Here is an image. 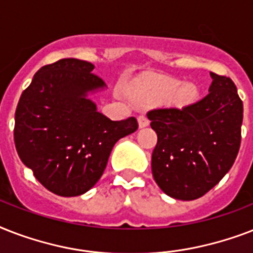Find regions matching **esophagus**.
Returning a JSON list of instances; mask_svg holds the SVG:
<instances>
[{"mask_svg": "<svg viewBox=\"0 0 253 253\" xmlns=\"http://www.w3.org/2000/svg\"><path fill=\"white\" fill-rule=\"evenodd\" d=\"M138 122H139V127L142 128V127H146L150 125V121L147 118L146 115H139L138 117Z\"/></svg>", "mask_w": 253, "mask_h": 253, "instance_id": "34e87169", "label": "esophagus"}]
</instances>
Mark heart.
<instances>
[{"label": "heart", "instance_id": "b5f03b06", "mask_svg": "<svg viewBox=\"0 0 253 253\" xmlns=\"http://www.w3.org/2000/svg\"><path fill=\"white\" fill-rule=\"evenodd\" d=\"M134 94H147L155 98H168L172 97V101L176 105H188L193 102L197 97V89L192 84H182L176 79L162 77L151 81L144 87L135 89Z\"/></svg>", "mask_w": 253, "mask_h": 253}]
</instances>
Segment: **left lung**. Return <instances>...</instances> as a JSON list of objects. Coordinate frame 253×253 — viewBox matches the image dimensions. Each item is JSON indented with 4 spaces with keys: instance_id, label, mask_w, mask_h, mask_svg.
<instances>
[{
    "instance_id": "8db88e82",
    "label": "left lung",
    "mask_w": 253,
    "mask_h": 253,
    "mask_svg": "<svg viewBox=\"0 0 253 253\" xmlns=\"http://www.w3.org/2000/svg\"><path fill=\"white\" fill-rule=\"evenodd\" d=\"M209 94L184 106L147 113L158 134L152 174L172 198L192 201L212 189L231 169L240 148L243 102L230 77L210 73Z\"/></svg>"
}]
</instances>
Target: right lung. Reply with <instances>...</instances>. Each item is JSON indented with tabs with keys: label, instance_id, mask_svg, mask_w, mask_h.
I'll return each mask as SVG.
<instances>
[{
	"label": "right lung",
	"instance_id": "1",
	"mask_svg": "<svg viewBox=\"0 0 253 253\" xmlns=\"http://www.w3.org/2000/svg\"><path fill=\"white\" fill-rule=\"evenodd\" d=\"M79 59L42 67L22 93L15 110L14 143L18 156L49 192L84 194L102 176L113 147L138 130L134 117L111 121L86 98L105 86Z\"/></svg>",
	"mask_w": 253,
	"mask_h": 253
}]
</instances>
